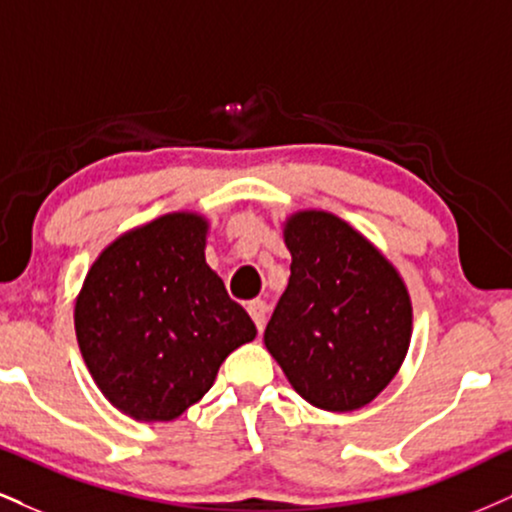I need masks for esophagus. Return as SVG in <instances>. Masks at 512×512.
<instances>
[{"label":"esophagus","instance_id":"esophagus-1","mask_svg":"<svg viewBox=\"0 0 512 512\" xmlns=\"http://www.w3.org/2000/svg\"><path fill=\"white\" fill-rule=\"evenodd\" d=\"M246 311H249L251 320L256 323V330L263 332V327H266V318H268V306L266 301H249V306H246Z\"/></svg>","mask_w":512,"mask_h":512}]
</instances>
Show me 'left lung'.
Returning a JSON list of instances; mask_svg holds the SVG:
<instances>
[{
	"label": "left lung",
	"instance_id": "left-lung-1",
	"mask_svg": "<svg viewBox=\"0 0 512 512\" xmlns=\"http://www.w3.org/2000/svg\"><path fill=\"white\" fill-rule=\"evenodd\" d=\"M289 285L263 344L311 406L351 413L401 370L413 304L394 263L334 213L304 208L282 223Z\"/></svg>",
	"mask_w": 512,
	"mask_h": 512
}]
</instances>
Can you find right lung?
I'll return each mask as SVG.
<instances>
[{"label":"right lung","mask_w":512,"mask_h":512,"mask_svg":"<svg viewBox=\"0 0 512 512\" xmlns=\"http://www.w3.org/2000/svg\"><path fill=\"white\" fill-rule=\"evenodd\" d=\"M208 230L197 211L132 227L94 258L75 296L82 361L104 399L137 422L178 420L256 337L206 263Z\"/></svg>","instance_id":"obj_1"}]
</instances>
